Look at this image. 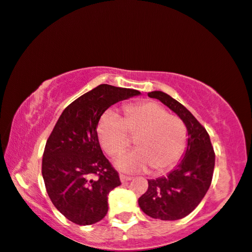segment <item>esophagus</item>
<instances>
[{"label": "esophagus", "mask_w": 252, "mask_h": 252, "mask_svg": "<svg viewBox=\"0 0 252 252\" xmlns=\"http://www.w3.org/2000/svg\"><path fill=\"white\" fill-rule=\"evenodd\" d=\"M120 180H121V182H128V181H131L132 177H130V176H126V175L121 174V175H120Z\"/></svg>", "instance_id": "1"}]
</instances>
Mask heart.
Returning a JSON list of instances; mask_svg holds the SVG:
<instances>
[{
    "label": "heart",
    "instance_id": "b5f03b06",
    "mask_svg": "<svg viewBox=\"0 0 252 252\" xmlns=\"http://www.w3.org/2000/svg\"><path fill=\"white\" fill-rule=\"evenodd\" d=\"M136 137L137 150L124 154L116 165L126 172H141L153 168L162 172L174 166L183 156L188 144L186 123L170 115L156 102H141L124 108L122 118L113 110L105 111L97 123V136L109 155L116 156Z\"/></svg>",
    "mask_w": 252,
    "mask_h": 252
}]
</instances>
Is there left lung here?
I'll use <instances>...</instances> for the list:
<instances>
[{
  "instance_id": "left-lung-1",
  "label": "left lung",
  "mask_w": 252,
  "mask_h": 252,
  "mask_svg": "<svg viewBox=\"0 0 252 252\" xmlns=\"http://www.w3.org/2000/svg\"><path fill=\"white\" fill-rule=\"evenodd\" d=\"M186 123L188 144L183 158L168 175L148 180L149 187L138 198L148 216L162 220L186 217L201 203L209 190L215 168V153L207 130L188 109L163 92L148 93Z\"/></svg>"
}]
</instances>
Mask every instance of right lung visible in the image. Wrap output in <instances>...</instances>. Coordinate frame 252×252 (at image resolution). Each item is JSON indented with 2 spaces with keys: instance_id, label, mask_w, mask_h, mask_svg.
<instances>
[{
  "instance_id": "add662e5",
  "label": "right lung",
  "mask_w": 252,
  "mask_h": 252,
  "mask_svg": "<svg viewBox=\"0 0 252 252\" xmlns=\"http://www.w3.org/2000/svg\"><path fill=\"white\" fill-rule=\"evenodd\" d=\"M139 94L101 84L70 103L54 126L42 176L53 204L72 223L90 225L107 215L109 192L121 181L99 147L97 123L109 107Z\"/></svg>"
}]
</instances>
